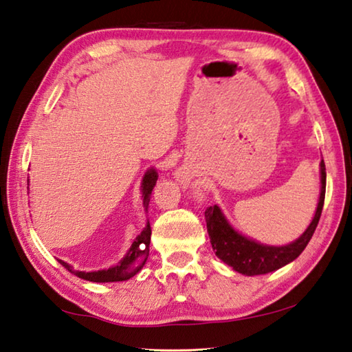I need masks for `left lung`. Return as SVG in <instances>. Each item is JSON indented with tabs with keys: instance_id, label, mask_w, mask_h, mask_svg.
<instances>
[{
	"instance_id": "obj_1",
	"label": "left lung",
	"mask_w": 352,
	"mask_h": 352,
	"mask_svg": "<svg viewBox=\"0 0 352 352\" xmlns=\"http://www.w3.org/2000/svg\"><path fill=\"white\" fill-rule=\"evenodd\" d=\"M320 178L322 189L314 219L296 241L286 246H267L245 237L229 225L226 217L223 215L221 209L217 204L209 206L204 212V219H206L210 245H212L217 257L225 261L226 265L232 266L234 271L245 274V276H260V274L277 271L296 260L309 243L322 215L324 190H327V169H324L323 160L320 163Z\"/></svg>"
}]
</instances>
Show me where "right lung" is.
<instances>
[{
	"mask_svg": "<svg viewBox=\"0 0 352 352\" xmlns=\"http://www.w3.org/2000/svg\"><path fill=\"white\" fill-rule=\"evenodd\" d=\"M157 172L155 169H149L143 177L142 183V192H143V206L148 209L151 194L154 190L157 184ZM151 225L148 223L146 228L138 235L135 241L132 243L129 251L123 257V260L118 261V265H115L109 270H101V271H94V272H82V271H75L72 266L67 265L66 261L58 260L60 263L66 267V270L74 274V276H78L82 280H87V282H95V283H107V282H124V280L132 278L135 274L142 271L144 266L146 260L149 257V245H151Z\"/></svg>",
	"mask_w": 352,
	"mask_h": 352,
	"instance_id": "add662e5",
	"label": "right lung"
}]
</instances>
